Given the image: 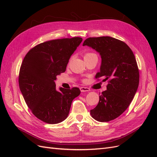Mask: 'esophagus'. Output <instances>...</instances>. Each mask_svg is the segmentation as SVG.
Segmentation results:
<instances>
[{"label": "esophagus", "instance_id": "34e87169", "mask_svg": "<svg viewBox=\"0 0 157 157\" xmlns=\"http://www.w3.org/2000/svg\"><path fill=\"white\" fill-rule=\"evenodd\" d=\"M80 91H81L82 92L90 91V89L88 88H86V87H80Z\"/></svg>", "mask_w": 157, "mask_h": 157}]
</instances>
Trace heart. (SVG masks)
<instances>
[{
	"instance_id": "obj_1",
	"label": "heart",
	"mask_w": 157,
	"mask_h": 157,
	"mask_svg": "<svg viewBox=\"0 0 157 157\" xmlns=\"http://www.w3.org/2000/svg\"><path fill=\"white\" fill-rule=\"evenodd\" d=\"M92 55H96V54H93V53H86V54L84 55V58H85V57L90 56H92Z\"/></svg>"
}]
</instances>
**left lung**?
I'll return each instance as SVG.
<instances>
[{"label":"left lung","instance_id":"left-lung-1","mask_svg":"<svg viewBox=\"0 0 157 157\" xmlns=\"http://www.w3.org/2000/svg\"><path fill=\"white\" fill-rule=\"evenodd\" d=\"M83 46L91 47L101 56L100 71L96 78L109 80L107 90L101 93L90 115L99 122L115 119L130 105L138 88L140 73L134 54L125 42L111 36L90 37Z\"/></svg>","mask_w":157,"mask_h":157}]
</instances>
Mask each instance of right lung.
Listing matches in <instances>:
<instances>
[{
	"instance_id": "obj_1",
	"label": "right lung",
	"mask_w": 157,
	"mask_h": 157,
	"mask_svg": "<svg viewBox=\"0 0 157 157\" xmlns=\"http://www.w3.org/2000/svg\"><path fill=\"white\" fill-rule=\"evenodd\" d=\"M82 39H56L42 42L25 55L19 74V86L33 114L48 124H58L67 117L78 88L56 90L57 75L64 73L69 60Z\"/></svg>"
}]
</instances>
